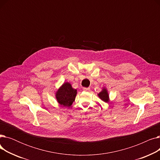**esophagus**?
<instances>
[{
  "instance_id": "esophagus-1",
  "label": "esophagus",
  "mask_w": 160,
  "mask_h": 160,
  "mask_svg": "<svg viewBox=\"0 0 160 160\" xmlns=\"http://www.w3.org/2000/svg\"><path fill=\"white\" fill-rule=\"evenodd\" d=\"M83 90L85 91H90V88H83Z\"/></svg>"
}]
</instances>
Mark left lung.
Instances as JSON below:
<instances>
[{"mask_svg": "<svg viewBox=\"0 0 160 160\" xmlns=\"http://www.w3.org/2000/svg\"><path fill=\"white\" fill-rule=\"evenodd\" d=\"M98 95L100 97V98L102 100H103L104 102H109V95L108 93V91H107L106 89L104 88L102 89V91L101 92H100V93L98 94Z\"/></svg>", "mask_w": 160, "mask_h": 160, "instance_id": "8db88e82", "label": "left lung"}]
</instances>
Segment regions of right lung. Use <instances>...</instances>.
<instances>
[{
  "label": "right lung",
  "instance_id": "right-lung-1",
  "mask_svg": "<svg viewBox=\"0 0 160 160\" xmlns=\"http://www.w3.org/2000/svg\"><path fill=\"white\" fill-rule=\"evenodd\" d=\"M77 93V89H73L69 83L66 82L57 91L56 98L60 105L69 107L74 101Z\"/></svg>",
  "mask_w": 160,
  "mask_h": 160
}]
</instances>
